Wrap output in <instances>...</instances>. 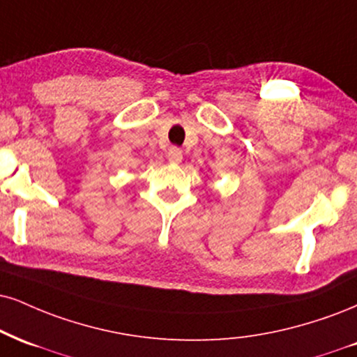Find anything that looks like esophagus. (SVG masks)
I'll return each mask as SVG.
<instances>
[{
	"label": "esophagus",
	"instance_id": "obj_1",
	"mask_svg": "<svg viewBox=\"0 0 357 357\" xmlns=\"http://www.w3.org/2000/svg\"><path fill=\"white\" fill-rule=\"evenodd\" d=\"M167 160L173 165H178V162L183 161V151L179 148H171L169 153H167Z\"/></svg>",
	"mask_w": 357,
	"mask_h": 357
}]
</instances>
